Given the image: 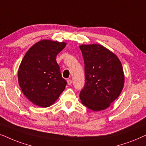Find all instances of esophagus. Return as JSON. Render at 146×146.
<instances>
[{
	"mask_svg": "<svg viewBox=\"0 0 146 146\" xmlns=\"http://www.w3.org/2000/svg\"><path fill=\"white\" fill-rule=\"evenodd\" d=\"M71 83H72L71 79H67V84L69 85H71Z\"/></svg>",
	"mask_w": 146,
	"mask_h": 146,
	"instance_id": "esophagus-1",
	"label": "esophagus"
}]
</instances>
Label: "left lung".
<instances>
[{
  "label": "left lung",
  "mask_w": 146,
  "mask_h": 146,
  "mask_svg": "<svg viewBox=\"0 0 146 146\" xmlns=\"http://www.w3.org/2000/svg\"><path fill=\"white\" fill-rule=\"evenodd\" d=\"M85 84L80 100L87 108L100 111L119 96L124 85L123 70L117 56L99 44H81Z\"/></svg>",
  "instance_id": "1"
}]
</instances>
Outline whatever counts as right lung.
Returning a JSON list of instances; mask_svg holds the SVG:
<instances>
[{"label":"right lung","mask_w":146,"mask_h":146,"mask_svg":"<svg viewBox=\"0 0 146 146\" xmlns=\"http://www.w3.org/2000/svg\"><path fill=\"white\" fill-rule=\"evenodd\" d=\"M65 42L44 39L33 44L19 65V84L28 100L36 106H52L65 90L67 81L62 77L56 61Z\"/></svg>","instance_id":"right-lung-1"}]
</instances>
